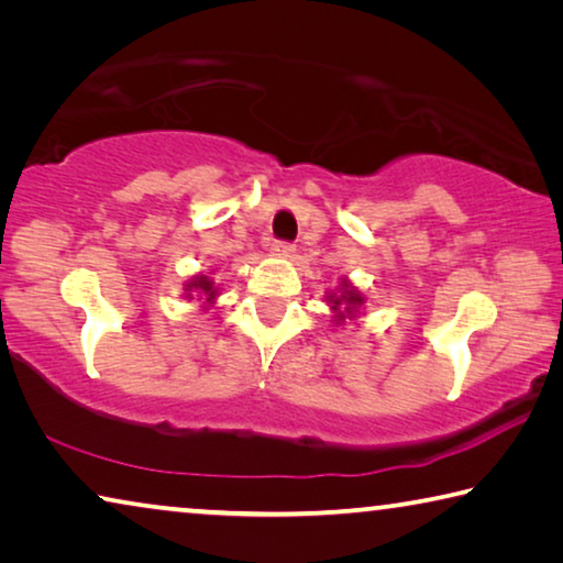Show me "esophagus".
<instances>
[{
  "label": "esophagus",
  "mask_w": 563,
  "mask_h": 563,
  "mask_svg": "<svg viewBox=\"0 0 563 563\" xmlns=\"http://www.w3.org/2000/svg\"><path fill=\"white\" fill-rule=\"evenodd\" d=\"M271 253L278 255V257H290L292 253H296V245L288 243V240H273Z\"/></svg>",
  "instance_id": "obj_1"
}]
</instances>
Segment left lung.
<instances>
[{"mask_svg":"<svg viewBox=\"0 0 563 563\" xmlns=\"http://www.w3.org/2000/svg\"><path fill=\"white\" fill-rule=\"evenodd\" d=\"M330 300H333V310H338L343 306V310L345 313H351V308H355V306H361L363 302V298L358 296V292L355 290H347V285H345V292L341 298H335V296H330Z\"/></svg>","mask_w":563,"mask_h":563,"instance_id":"8db88e82","label":"left lung"}]
</instances>
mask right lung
I'll list each match as a JSON object with an SVG mask.
<instances>
[{"mask_svg": "<svg viewBox=\"0 0 563 563\" xmlns=\"http://www.w3.org/2000/svg\"><path fill=\"white\" fill-rule=\"evenodd\" d=\"M190 288H200L202 292H208V300L216 298V290H212V283H210L208 278H202V275H200V278H195L190 285H187V290H190Z\"/></svg>", "mask_w": 563, "mask_h": 563, "instance_id": "add662e5", "label": "right lung"}]
</instances>
